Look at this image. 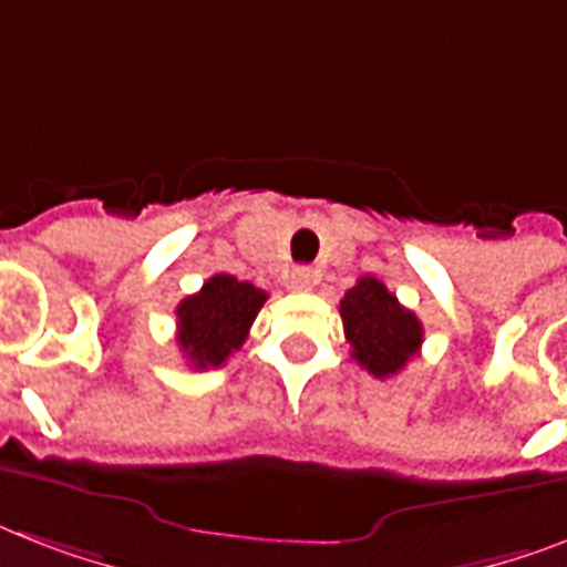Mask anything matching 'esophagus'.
I'll use <instances>...</instances> for the list:
<instances>
[{
    "label": "esophagus",
    "instance_id": "34e87169",
    "mask_svg": "<svg viewBox=\"0 0 567 567\" xmlns=\"http://www.w3.org/2000/svg\"><path fill=\"white\" fill-rule=\"evenodd\" d=\"M315 285H318V270H311V267H293L291 270L293 291H311Z\"/></svg>",
    "mask_w": 567,
    "mask_h": 567
}]
</instances>
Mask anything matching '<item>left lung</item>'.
Wrapping results in <instances>:
<instances>
[{
    "mask_svg": "<svg viewBox=\"0 0 567 567\" xmlns=\"http://www.w3.org/2000/svg\"><path fill=\"white\" fill-rule=\"evenodd\" d=\"M341 320L353 359L379 379L403 371L423 344L421 320L373 276H362L344 293Z\"/></svg>",
    "mask_w": 567,
    "mask_h": 567,
    "instance_id": "left-lung-1",
    "label": "left lung"
}]
</instances>
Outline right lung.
<instances>
[{
    "mask_svg": "<svg viewBox=\"0 0 567 567\" xmlns=\"http://www.w3.org/2000/svg\"><path fill=\"white\" fill-rule=\"evenodd\" d=\"M267 293L252 282L217 274L176 309V341L190 368H220L247 341L252 320L265 306Z\"/></svg>",
    "mask_w": 567,
    "mask_h": 567,
    "instance_id": "1",
    "label": "right lung"
}]
</instances>
